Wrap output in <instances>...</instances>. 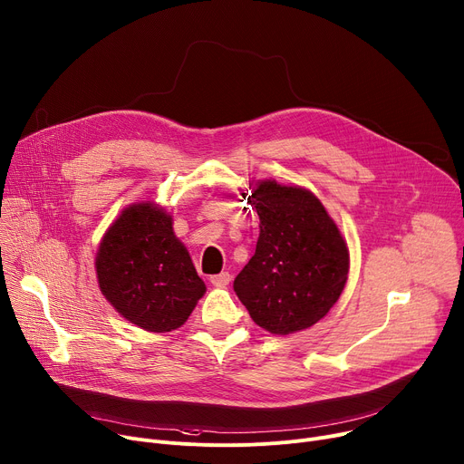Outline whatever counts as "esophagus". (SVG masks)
<instances>
[{"instance_id":"esophagus-1","label":"esophagus","mask_w":464,"mask_h":464,"mask_svg":"<svg viewBox=\"0 0 464 464\" xmlns=\"http://www.w3.org/2000/svg\"><path fill=\"white\" fill-rule=\"evenodd\" d=\"M229 282H231V274L229 272H220V274L210 276V284L214 287H226Z\"/></svg>"}]
</instances>
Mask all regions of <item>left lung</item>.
<instances>
[{
	"label": "left lung",
	"instance_id": "8db88e82",
	"mask_svg": "<svg viewBox=\"0 0 464 464\" xmlns=\"http://www.w3.org/2000/svg\"><path fill=\"white\" fill-rule=\"evenodd\" d=\"M259 216L256 254L233 289L250 317L272 334L321 321L342 295L349 250L323 203L304 188L265 180L248 198Z\"/></svg>",
	"mask_w": 464,
	"mask_h": 464
}]
</instances>
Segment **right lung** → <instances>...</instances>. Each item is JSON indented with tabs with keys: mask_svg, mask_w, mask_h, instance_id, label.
<instances>
[{
	"mask_svg": "<svg viewBox=\"0 0 464 464\" xmlns=\"http://www.w3.org/2000/svg\"><path fill=\"white\" fill-rule=\"evenodd\" d=\"M95 266L108 302L149 332L179 328L205 293L187 248L173 235L171 216L150 203L122 210L101 242Z\"/></svg>",
	"mask_w": 464,
	"mask_h": 464,
	"instance_id": "right-lung-1",
	"label": "right lung"
}]
</instances>
